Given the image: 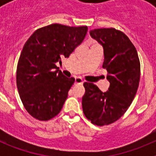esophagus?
<instances>
[{
    "instance_id": "34e87169",
    "label": "esophagus",
    "mask_w": 156,
    "mask_h": 156,
    "mask_svg": "<svg viewBox=\"0 0 156 156\" xmlns=\"http://www.w3.org/2000/svg\"><path fill=\"white\" fill-rule=\"evenodd\" d=\"M83 80H82V78L80 77H76L75 79V84H83Z\"/></svg>"
}]
</instances>
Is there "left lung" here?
I'll use <instances>...</instances> for the list:
<instances>
[{
  "label": "left lung",
  "mask_w": 156,
  "mask_h": 156,
  "mask_svg": "<svg viewBox=\"0 0 156 156\" xmlns=\"http://www.w3.org/2000/svg\"><path fill=\"white\" fill-rule=\"evenodd\" d=\"M90 34L104 48L102 68L107 70L110 86L102 92L92 83L85 82L83 112L93 124L107 126L118 120L131 105L139 86L140 60L135 47L120 30L96 29Z\"/></svg>",
  "instance_id": "1"
}]
</instances>
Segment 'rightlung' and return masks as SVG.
Instances as JSON below:
<instances>
[{
    "instance_id": "obj_1",
    "label": "right lung",
    "mask_w": 156,
    "mask_h": 156,
    "mask_svg": "<svg viewBox=\"0 0 156 156\" xmlns=\"http://www.w3.org/2000/svg\"><path fill=\"white\" fill-rule=\"evenodd\" d=\"M87 32V27L55 23L37 30L26 42L18 62L16 84L25 108L34 119L50 120L61 112L75 79L65 76L55 63L69 56Z\"/></svg>"
}]
</instances>
